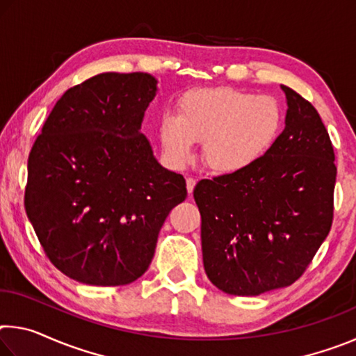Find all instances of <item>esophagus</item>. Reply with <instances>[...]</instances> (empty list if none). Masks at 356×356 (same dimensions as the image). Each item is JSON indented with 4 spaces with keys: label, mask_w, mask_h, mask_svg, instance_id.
Returning <instances> with one entry per match:
<instances>
[{
    "label": "esophagus",
    "mask_w": 356,
    "mask_h": 356,
    "mask_svg": "<svg viewBox=\"0 0 356 356\" xmlns=\"http://www.w3.org/2000/svg\"><path fill=\"white\" fill-rule=\"evenodd\" d=\"M195 185H196V179L186 177V190H188V195H191L193 190H195Z\"/></svg>",
    "instance_id": "obj_1"
}]
</instances>
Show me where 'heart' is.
I'll use <instances>...</instances> for the list:
<instances>
[{"label": "heart", "instance_id": "obj_1", "mask_svg": "<svg viewBox=\"0 0 356 356\" xmlns=\"http://www.w3.org/2000/svg\"><path fill=\"white\" fill-rule=\"evenodd\" d=\"M282 111L270 95L232 88L195 89L179 102L177 118L160 120V140L170 163L182 166L193 159L195 143L215 172L234 174L254 165L280 135Z\"/></svg>", "mask_w": 356, "mask_h": 356}]
</instances>
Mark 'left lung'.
<instances>
[{
	"label": "left lung",
	"mask_w": 356,
	"mask_h": 356,
	"mask_svg": "<svg viewBox=\"0 0 356 356\" xmlns=\"http://www.w3.org/2000/svg\"><path fill=\"white\" fill-rule=\"evenodd\" d=\"M281 88L286 127L267 154L240 172L202 179L193 191L204 268L231 295L252 297L293 284L333 222V144L316 108Z\"/></svg>",
	"instance_id": "left-lung-1"
}]
</instances>
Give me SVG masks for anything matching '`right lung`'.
<instances>
[{
    "mask_svg": "<svg viewBox=\"0 0 356 356\" xmlns=\"http://www.w3.org/2000/svg\"><path fill=\"white\" fill-rule=\"evenodd\" d=\"M149 74L95 75L67 89L28 159L25 209L47 257L91 286H125L152 262L166 216L185 201L141 134Z\"/></svg>",
    "mask_w": 356,
    "mask_h": 356,
    "instance_id": "1",
    "label": "right lung"
}]
</instances>
